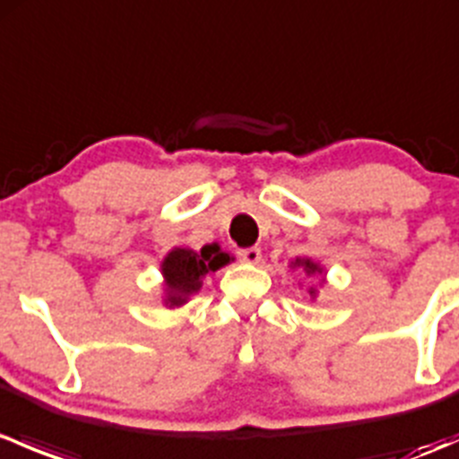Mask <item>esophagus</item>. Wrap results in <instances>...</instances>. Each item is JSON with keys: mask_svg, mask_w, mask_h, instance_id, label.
<instances>
[{"mask_svg": "<svg viewBox=\"0 0 459 459\" xmlns=\"http://www.w3.org/2000/svg\"><path fill=\"white\" fill-rule=\"evenodd\" d=\"M238 257L242 259V262L257 264L259 259H262V251H259L257 247H251V248H239V251H238Z\"/></svg>", "mask_w": 459, "mask_h": 459, "instance_id": "obj_1", "label": "esophagus"}]
</instances>
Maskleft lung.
I'll use <instances>...</instances> for the list:
<instances>
[{
    "label": "left lung",
    "instance_id": "obj_1",
    "mask_svg": "<svg viewBox=\"0 0 459 459\" xmlns=\"http://www.w3.org/2000/svg\"><path fill=\"white\" fill-rule=\"evenodd\" d=\"M295 266H304V271H307L308 275H313V273H322L317 268V264H313L311 259H295ZM311 293H316V290H311Z\"/></svg>",
    "mask_w": 459,
    "mask_h": 459
}]
</instances>
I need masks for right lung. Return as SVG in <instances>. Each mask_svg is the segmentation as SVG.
Masks as SVG:
<instances>
[{"instance_id":"obj_1","label":"right lung","mask_w":459,"mask_h":459,"mask_svg":"<svg viewBox=\"0 0 459 459\" xmlns=\"http://www.w3.org/2000/svg\"><path fill=\"white\" fill-rule=\"evenodd\" d=\"M229 262V253L220 251L217 244H208L200 253L188 251V248H175V251H170L169 257L161 264V273H164L166 286H169V299L166 302L170 307L184 304L188 295L200 289L202 277L206 273L217 271V268H221Z\"/></svg>"}]
</instances>
